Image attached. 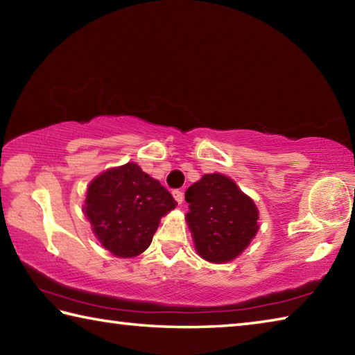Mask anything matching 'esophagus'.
<instances>
[{
  "label": "esophagus",
  "instance_id": "esophagus-1",
  "mask_svg": "<svg viewBox=\"0 0 355 355\" xmlns=\"http://www.w3.org/2000/svg\"><path fill=\"white\" fill-rule=\"evenodd\" d=\"M173 194V199H175L178 203H183V199H184V194H183V191H180V189H175L172 192Z\"/></svg>",
  "mask_w": 355,
  "mask_h": 355
}]
</instances>
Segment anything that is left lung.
<instances>
[{
  "mask_svg": "<svg viewBox=\"0 0 355 355\" xmlns=\"http://www.w3.org/2000/svg\"><path fill=\"white\" fill-rule=\"evenodd\" d=\"M186 214L197 254L211 263H227L248 248L258 232L254 200L222 173H207L184 194Z\"/></svg>",
  "mask_w": 355,
  "mask_h": 355,
  "instance_id": "obj_1",
  "label": "left lung"
}]
</instances>
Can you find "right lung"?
Instances as JSON below:
<instances>
[{
	"label": "right lung",
	"instance_id": "right-lung-1",
	"mask_svg": "<svg viewBox=\"0 0 355 355\" xmlns=\"http://www.w3.org/2000/svg\"><path fill=\"white\" fill-rule=\"evenodd\" d=\"M84 203L95 236L120 258L142 254L161 218L177 205L171 192L136 163L112 167L95 177Z\"/></svg>",
	"mask_w": 355,
	"mask_h": 355
}]
</instances>
